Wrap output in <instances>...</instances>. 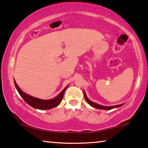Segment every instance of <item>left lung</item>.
I'll return each mask as SVG.
<instances>
[{
  "instance_id": "obj_1",
  "label": "left lung",
  "mask_w": 148,
  "mask_h": 148,
  "mask_svg": "<svg viewBox=\"0 0 148 148\" xmlns=\"http://www.w3.org/2000/svg\"><path fill=\"white\" fill-rule=\"evenodd\" d=\"M84 97H85V99H86V102H88V104L90 105V106H92V107H94V108H98V109H102V110H111V109H112V108H117V107L122 106V104L117 105V106H101V105H99L98 104H96V103L93 102H92V101H90V100H89V99L88 98V97L86 96V93H85V92H84Z\"/></svg>"
}]
</instances>
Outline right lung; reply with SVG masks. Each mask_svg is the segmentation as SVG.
Returning a JSON list of instances; mask_svg holds the SVG:
<instances>
[{
  "instance_id": "right-lung-1",
  "label": "right lung",
  "mask_w": 148,
  "mask_h": 148,
  "mask_svg": "<svg viewBox=\"0 0 148 148\" xmlns=\"http://www.w3.org/2000/svg\"><path fill=\"white\" fill-rule=\"evenodd\" d=\"M14 83H15V88L17 89V92H19V94L22 97V98L25 101V102L27 103L29 106L33 107V108L40 109V110H48V109H51L57 106L61 102L62 98H63L64 91L66 90V88H67V86H66L56 98L52 99V100H41V99L34 98V97L29 96L28 94H26L25 93L22 92L21 89L19 88V86L16 84L15 80H14Z\"/></svg>"
}]
</instances>
